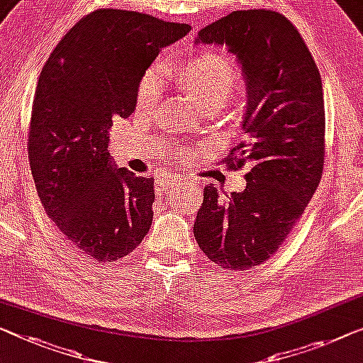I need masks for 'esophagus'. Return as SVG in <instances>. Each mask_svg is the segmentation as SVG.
<instances>
[{
    "label": "esophagus",
    "mask_w": 363,
    "mask_h": 363,
    "mask_svg": "<svg viewBox=\"0 0 363 363\" xmlns=\"http://www.w3.org/2000/svg\"><path fill=\"white\" fill-rule=\"evenodd\" d=\"M181 181H182L181 176H176V174H167L164 177H160V179L156 181V191H167L169 187L177 186Z\"/></svg>",
    "instance_id": "34e87169"
}]
</instances>
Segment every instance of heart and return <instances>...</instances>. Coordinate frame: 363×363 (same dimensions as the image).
<instances>
[{
	"mask_svg": "<svg viewBox=\"0 0 363 363\" xmlns=\"http://www.w3.org/2000/svg\"><path fill=\"white\" fill-rule=\"evenodd\" d=\"M184 79L200 104L213 99H226L236 81V69L228 58L220 53H202L184 68ZM163 86V72L158 65L150 67L140 78L137 102L140 107H151L158 101Z\"/></svg>",
	"mask_w": 363,
	"mask_h": 363,
	"instance_id": "b5f03b06",
	"label": "heart"
}]
</instances>
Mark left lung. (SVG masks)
I'll list each match as a JSON object with an SVG mask.
<instances>
[{"instance_id": "1", "label": "left lung", "mask_w": 363, "mask_h": 363, "mask_svg": "<svg viewBox=\"0 0 363 363\" xmlns=\"http://www.w3.org/2000/svg\"><path fill=\"white\" fill-rule=\"evenodd\" d=\"M196 43L228 47L242 69L246 140L223 163L251 169L245 191L228 200L205 186L194 236L220 267L247 270L279 250L321 181V74L295 26L275 11H233L200 29Z\"/></svg>"}]
</instances>
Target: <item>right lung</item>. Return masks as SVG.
Returning <instances> with one entry per match:
<instances>
[{
    "label": "right lung",
    "instance_id": "right-lung-1",
    "mask_svg": "<svg viewBox=\"0 0 363 363\" xmlns=\"http://www.w3.org/2000/svg\"><path fill=\"white\" fill-rule=\"evenodd\" d=\"M189 30L135 11L97 9L69 29L40 72L27 142L37 194L68 242L99 262L128 256L153 221L155 181L112 164V118L132 116L140 78Z\"/></svg>",
    "mask_w": 363,
    "mask_h": 363
}]
</instances>
